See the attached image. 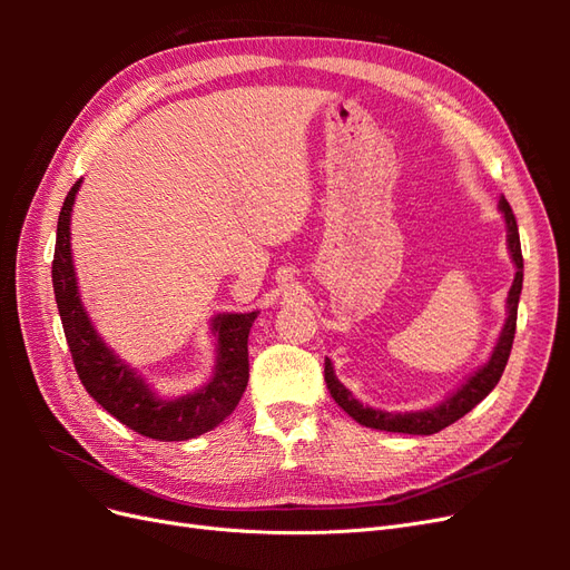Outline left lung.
<instances>
[{"mask_svg":"<svg viewBox=\"0 0 570 570\" xmlns=\"http://www.w3.org/2000/svg\"><path fill=\"white\" fill-rule=\"evenodd\" d=\"M499 212H502L504 223H507V247L511 254V262L515 266V275H513V283H511L509 297H507V321H504L502 333H499V337H497V344H494L490 358L482 366H478V371H473L469 377H465V381L450 396H444L440 404L430 406V409H421V411H404V413L402 411H383V409H373L368 404H361L356 396L337 381L331 358H325V385H327V390H331L337 406L347 411L356 423L366 425V428H375V430H387V433L433 435V433H440L442 428L459 421L461 416H465V413L485 400V396L494 390L499 377H502V373L507 368V361L511 354V344H513V335H515V312H519V299H521V289H523V254H521L519 226H515V216L504 197H499Z\"/></svg>","mask_w":570,"mask_h":570,"instance_id":"8db88e82","label":"left lung"}]
</instances>
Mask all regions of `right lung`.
Segmentation results:
<instances>
[{"label": "right lung", "instance_id": "add662e5", "mask_svg": "<svg viewBox=\"0 0 570 570\" xmlns=\"http://www.w3.org/2000/svg\"><path fill=\"white\" fill-rule=\"evenodd\" d=\"M80 183L63 199L51 264L59 316L80 383L111 416L145 438L180 442L204 435L226 421L245 394L249 381L247 340L258 312L216 314L209 327L216 340V364L209 381L180 396L159 394L97 333L80 299L71 252V214Z\"/></svg>", "mask_w": 570, "mask_h": 570}]
</instances>
